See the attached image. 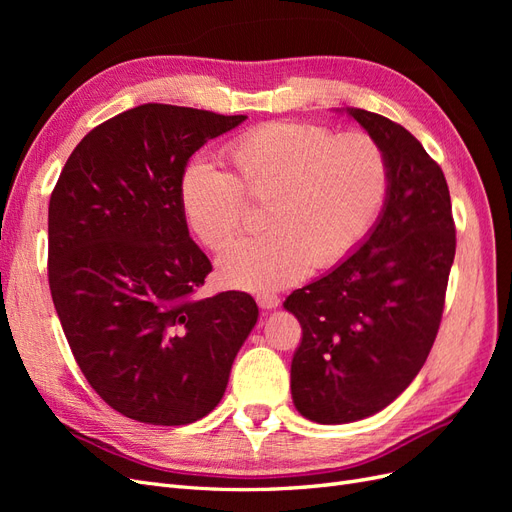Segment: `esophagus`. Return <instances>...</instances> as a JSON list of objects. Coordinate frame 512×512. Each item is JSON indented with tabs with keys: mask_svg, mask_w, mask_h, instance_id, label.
<instances>
[{
	"mask_svg": "<svg viewBox=\"0 0 512 512\" xmlns=\"http://www.w3.org/2000/svg\"><path fill=\"white\" fill-rule=\"evenodd\" d=\"M256 301L262 309H275L277 305H280V297L273 292H262V294H256Z\"/></svg>",
	"mask_w": 512,
	"mask_h": 512,
	"instance_id": "1",
	"label": "esophagus"
}]
</instances>
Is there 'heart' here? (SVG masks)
<instances>
[{"instance_id": "b5f03b06", "label": "heart", "mask_w": 512, "mask_h": 512, "mask_svg": "<svg viewBox=\"0 0 512 512\" xmlns=\"http://www.w3.org/2000/svg\"><path fill=\"white\" fill-rule=\"evenodd\" d=\"M226 168L198 160L179 185L190 228L222 250L247 222L250 200H269L271 230L220 256L228 286L265 292L314 269H329L359 247L384 209L391 185L386 151L374 136H339L318 123L271 121L228 143Z\"/></svg>"}]
</instances>
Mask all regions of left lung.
Returning <instances> with one entry per match:
<instances>
[{
  "label": "left lung",
  "instance_id": "left-lung-1",
  "mask_svg": "<svg viewBox=\"0 0 512 512\" xmlns=\"http://www.w3.org/2000/svg\"><path fill=\"white\" fill-rule=\"evenodd\" d=\"M386 151L391 185L365 243L284 301L303 337L290 391L314 423L342 425L404 393L440 329L455 222L442 168L399 123L348 108Z\"/></svg>",
  "mask_w": 512,
  "mask_h": 512
}]
</instances>
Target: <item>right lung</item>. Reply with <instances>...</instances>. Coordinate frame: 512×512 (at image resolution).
Here are the masks:
<instances>
[{
  "label": "right lung",
  "mask_w": 512,
  "mask_h": 512,
  "mask_svg": "<svg viewBox=\"0 0 512 512\" xmlns=\"http://www.w3.org/2000/svg\"><path fill=\"white\" fill-rule=\"evenodd\" d=\"M141 104L74 147L49 203V286L83 376L138 423L188 425L226 391L258 320L247 292L194 299L211 273L179 185L190 158L243 123Z\"/></svg>",
  "instance_id": "1"
}]
</instances>
